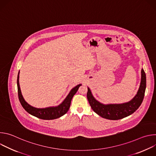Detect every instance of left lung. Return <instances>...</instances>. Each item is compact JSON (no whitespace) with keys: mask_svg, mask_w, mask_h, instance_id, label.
I'll return each mask as SVG.
<instances>
[{"mask_svg":"<svg viewBox=\"0 0 156 156\" xmlns=\"http://www.w3.org/2000/svg\"><path fill=\"white\" fill-rule=\"evenodd\" d=\"M146 87V77L144 70H141V79L137 94L131 101L122 104H103L93 96L90 89L87 87V98L92 109L102 118L116 120L122 119L134 113L141 105L144 96Z\"/></svg>","mask_w":156,"mask_h":156,"instance_id":"left-lung-1","label":"left lung"}]
</instances>
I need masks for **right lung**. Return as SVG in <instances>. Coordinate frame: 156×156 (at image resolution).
Masks as SVG:
<instances>
[{"mask_svg": "<svg viewBox=\"0 0 156 156\" xmlns=\"http://www.w3.org/2000/svg\"><path fill=\"white\" fill-rule=\"evenodd\" d=\"M81 84H80L74 87L70 91L68 96L64 101L58 106L49 107L46 108H38L34 107L28 104L24 99L21 94L20 87L19 84V72L17 77V87H18V95L19 101L24 109L30 114L42 120H53L58 119L68 112L70 107L71 101L73 96L77 92L79 87Z\"/></svg>", "mask_w": 156, "mask_h": 156, "instance_id": "1", "label": "right lung"}]
</instances>
